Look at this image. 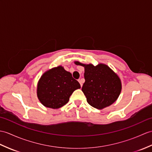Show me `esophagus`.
<instances>
[{
  "instance_id": "1",
  "label": "esophagus",
  "mask_w": 152,
  "mask_h": 152,
  "mask_svg": "<svg viewBox=\"0 0 152 152\" xmlns=\"http://www.w3.org/2000/svg\"><path fill=\"white\" fill-rule=\"evenodd\" d=\"M78 82H79V83H80V86H81V87L82 86V85H83V80L82 79H79L78 80Z\"/></svg>"
}]
</instances>
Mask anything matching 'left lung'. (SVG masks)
<instances>
[{
  "label": "left lung",
  "instance_id": "left-lung-1",
  "mask_svg": "<svg viewBox=\"0 0 152 152\" xmlns=\"http://www.w3.org/2000/svg\"><path fill=\"white\" fill-rule=\"evenodd\" d=\"M75 63L85 69L86 82L82 90L88 104L94 108L102 109L118 99L122 90L121 80L109 66L104 63L94 66L77 61Z\"/></svg>",
  "mask_w": 152,
  "mask_h": 152
}]
</instances>
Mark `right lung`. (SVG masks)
<instances>
[{
	"label": "right lung",
	"instance_id": "add662e5",
	"mask_svg": "<svg viewBox=\"0 0 152 152\" xmlns=\"http://www.w3.org/2000/svg\"><path fill=\"white\" fill-rule=\"evenodd\" d=\"M80 87L72 74L60 65L47 70L41 76L37 83V95L44 106L58 109L67 103L70 95Z\"/></svg>",
	"mask_w": 152,
	"mask_h": 152
}]
</instances>
